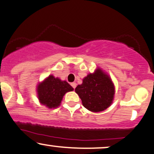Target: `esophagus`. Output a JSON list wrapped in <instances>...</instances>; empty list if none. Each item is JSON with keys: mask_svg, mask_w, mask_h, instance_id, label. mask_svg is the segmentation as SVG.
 <instances>
[{"mask_svg": "<svg viewBox=\"0 0 154 154\" xmlns=\"http://www.w3.org/2000/svg\"><path fill=\"white\" fill-rule=\"evenodd\" d=\"M71 86L73 87V88H75V87H76V86H77V84H76V83H75V82H73V83H71Z\"/></svg>", "mask_w": 154, "mask_h": 154, "instance_id": "1", "label": "esophagus"}]
</instances>
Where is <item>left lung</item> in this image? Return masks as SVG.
<instances>
[{
	"label": "left lung",
	"mask_w": 154,
	"mask_h": 154,
	"mask_svg": "<svg viewBox=\"0 0 154 154\" xmlns=\"http://www.w3.org/2000/svg\"><path fill=\"white\" fill-rule=\"evenodd\" d=\"M83 106L92 112H100L111 105L115 94L114 85L109 75L97 68L83 79L75 89Z\"/></svg>",
	"instance_id": "left-lung-1"
}]
</instances>
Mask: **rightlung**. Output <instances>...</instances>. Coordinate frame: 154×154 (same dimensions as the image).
Wrapping results in <instances>:
<instances>
[{"label":"right lung","mask_w":154,"mask_h":154,"mask_svg":"<svg viewBox=\"0 0 154 154\" xmlns=\"http://www.w3.org/2000/svg\"><path fill=\"white\" fill-rule=\"evenodd\" d=\"M73 91V87L66 81L50 75L37 86L38 98L40 103L48 107L55 109L60 106L66 93Z\"/></svg>","instance_id":"add662e5"}]
</instances>
